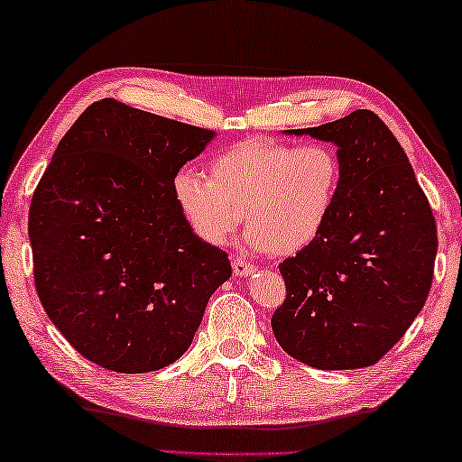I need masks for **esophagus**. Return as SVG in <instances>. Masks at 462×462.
Listing matches in <instances>:
<instances>
[{
    "mask_svg": "<svg viewBox=\"0 0 462 462\" xmlns=\"http://www.w3.org/2000/svg\"><path fill=\"white\" fill-rule=\"evenodd\" d=\"M233 272H236V276H249L255 272V266L244 258H233Z\"/></svg>",
    "mask_w": 462,
    "mask_h": 462,
    "instance_id": "esophagus-1",
    "label": "esophagus"
}]
</instances>
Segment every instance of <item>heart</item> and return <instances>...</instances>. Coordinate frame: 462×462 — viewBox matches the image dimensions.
Returning a JSON list of instances; mask_svg holds the SVG:
<instances>
[{"mask_svg": "<svg viewBox=\"0 0 462 462\" xmlns=\"http://www.w3.org/2000/svg\"><path fill=\"white\" fill-rule=\"evenodd\" d=\"M342 188V162L325 143L292 145L268 137L236 143L208 162V180L180 170L171 192L200 241L221 247L244 218L258 252L294 255L328 226Z\"/></svg>", "mask_w": 462, "mask_h": 462, "instance_id": "heart-1", "label": "heart"}]
</instances>
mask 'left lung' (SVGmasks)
I'll list each match as a JSON object with an SVG mask.
<instances>
[{
	"instance_id": "1",
	"label": "left lung",
	"mask_w": 462,
	"mask_h": 462,
	"mask_svg": "<svg viewBox=\"0 0 462 462\" xmlns=\"http://www.w3.org/2000/svg\"><path fill=\"white\" fill-rule=\"evenodd\" d=\"M286 133L334 143L342 188L319 239L278 266L286 299L272 331L307 366H370L428 299L438 252L432 208L403 147L374 112Z\"/></svg>"
}]
</instances>
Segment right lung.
I'll return each instance as SVG.
<instances>
[{"label": "right lung", "mask_w": 462, "mask_h": 462, "mask_svg": "<svg viewBox=\"0 0 462 462\" xmlns=\"http://www.w3.org/2000/svg\"><path fill=\"white\" fill-rule=\"evenodd\" d=\"M215 137L104 97L60 139L30 204L34 282L94 365L137 374L176 362L229 281L226 254L194 236L171 192Z\"/></svg>", "instance_id": "1"}]
</instances>
